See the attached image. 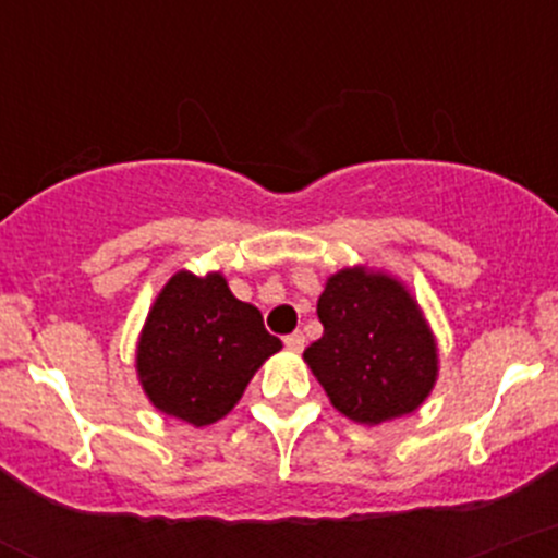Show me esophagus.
Wrapping results in <instances>:
<instances>
[{
    "mask_svg": "<svg viewBox=\"0 0 558 558\" xmlns=\"http://www.w3.org/2000/svg\"><path fill=\"white\" fill-rule=\"evenodd\" d=\"M284 347L290 349V352L301 354L303 347H306V338H303V332H290V336H284Z\"/></svg>",
    "mask_w": 558,
    "mask_h": 558,
    "instance_id": "1",
    "label": "esophagus"
}]
</instances>
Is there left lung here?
Listing matches in <instances>:
<instances>
[{
  "label": "left lung",
  "instance_id": "8db88e82",
  "mask_svg": "<svg viewBox=\"0 0 558 558\" xmlns=\"http://www.w3.org/2000/svg\"><path fill=\"white\" fill-rule=\"evenodd\" d=\"M325 327L303 352L332 408L357 424L413 413L438 381V341L411 290L392 274L349 266L317 301Z\"/></svg>",
  "mask_w": 558,
  "mask_h": 558
}]
</instances>
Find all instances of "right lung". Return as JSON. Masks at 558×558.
<instances>
[{
	"label": "right lung",
	"instance_id": "add662e5",
	"mask_svg": "<svg viewBox=\"0 0 558 558\" xmlns=\"http://www.w3.org/2000/svg\"><path fill=\"white\" fill-rule=\"evenodd\" d=\"M281 349L263 314L239 301L220 271L182 268L163 284L136 341V376L166 416L209 427L233 411L246 384Z\"/></svg>",
	"mask_w": 558,
	"mask_h": 558
}]
</instances>
